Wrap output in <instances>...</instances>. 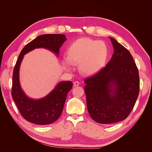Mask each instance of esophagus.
<instances>
[{"label": "esophagus", "mask_w": 152, "mask_h": 152, "mask_svg": "<svg viewBox=\"0 0 152 152\" xmlns=\"http://www.w3.org/2000/svg\"><path fill=\"white\" fill-rule=\"evenodd\" d=\"M79 85H80V82L79 81H75L74 82H73V86L74 87H77Z\"/></svg>", "instance_id": "1"}]
</instances>
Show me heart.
I'll return each mask as SVG.
<instances>
[{
    "mask_svg": "<svg viewBox=\"0 0 152 152\" xmlns=\"http://www.w3.org/2000/svg\"><path fill=\"white\" fill-rule=\"evenodd\" d=\"M108 55V47L103 41L80 38L70 45L67 58H63L62 65L70 71L73 65H79V72L82 75H93L104 67Z\"/></svg>",
    "mask_w": 152,
    "mask_h": 152,
    "instance_id": "obj_1",
    "label": "heart"
}]
</instances>
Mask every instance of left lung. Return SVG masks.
<instances>
[{
  "instance_id": "8db88e82",
  "label": "left lung",
  "mask_w": 152,
  "mask_h": 152,
  "mask_svg": "<svg viewBox=\"0 0 152 152\" xmlns=\"http://www.w3.org/2000/svg\"><path fill=\"white\" fill-rule=\"evenodd\" d=\"M114 53L106 66L88 79L84 91L91 118L110 124L126 119L134 107L140 90L139 73L130 52L112 37Z\"/></svg>"
}]
</instances>
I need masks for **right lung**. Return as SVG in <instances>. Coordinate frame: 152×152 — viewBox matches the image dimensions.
I'll return each instance as SVG.
<instances>
[{
  "instance_id": "right-lung-1",
  "label": "right lung",
  "mask_w": 152,
  "mask_h": 152,
  "mask_svg": "<svg viewBox=\"0 0 152 152\" xmlns=\"http://www.w3.org/2000/svg\"><path fill=\"white\" fill-rule=\"evenodd\" d=\"M66 37L63 34H44L26 44L21 50L13 70L12 97L25 120L37 125H48L60 117L66 96L72 89L71 81H61L50 93L40 99H32L22 90L20 82V68L26 54L37 48L48 49L58 56L59 48Z\"/></svg>"
}]
</instances>
